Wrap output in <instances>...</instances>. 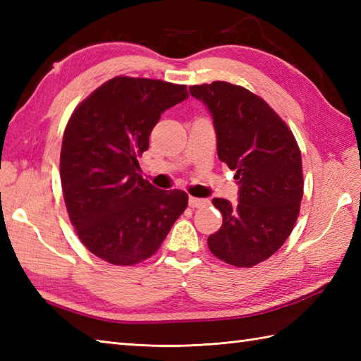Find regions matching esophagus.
Listing matches in <instances>:
<instances>
[{"label":"esophagus","mask_w":361,"mask_h":361,"mask_svg":"<svg viewBox=\"0 0 361 361\" xmlns=\"http://www.w3.org/2000/svg\"><path fill=\"white\" fill-rule=\"evenodd\" d=\"M209 202L204 200V198H197V197H189V206L190 208H202L206 206Z\"/></svg>","instance_id":"obj_1"}]
</instances>
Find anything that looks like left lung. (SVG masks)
<instances>
[{
	"label": "left lung",
	"instance_id": "8db88e82",
	"mask_svg": "<svg viewBox=\"0 0 361 361\" xmlns=\"http://www.w3.org/2000/svg\"><path fill=\"white\" fill-rule=\"evenodd\" d=\"M189 91L208 105L219 159L240 185L237 206L212 200L224 224L208 237V247L229 265L255 267L293 231L304 194L301 150L279 114L250 90L216 80Z\"/></svg>",
	"mask_w": 361,
	"mask_h": 361
}]
</instances>
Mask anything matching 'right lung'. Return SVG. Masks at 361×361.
<instances>
[{"label":"right lung","instance_id":"1","mask_svg":"<svg viewBox=\"0 0 361 361\" xmlns=\"http://www.w3.org/2000/svg\"><path fill=\"white\" fill-rule=\"evenodd\" d=\"M186 97V85L116 75L68 119L60 152L65 206L80 242L105 262L149 259L186 209L185 190L157 189L137 173L161 113Z\"/></svg>","mask_w":361,"mask_h":361}]
</instances>
